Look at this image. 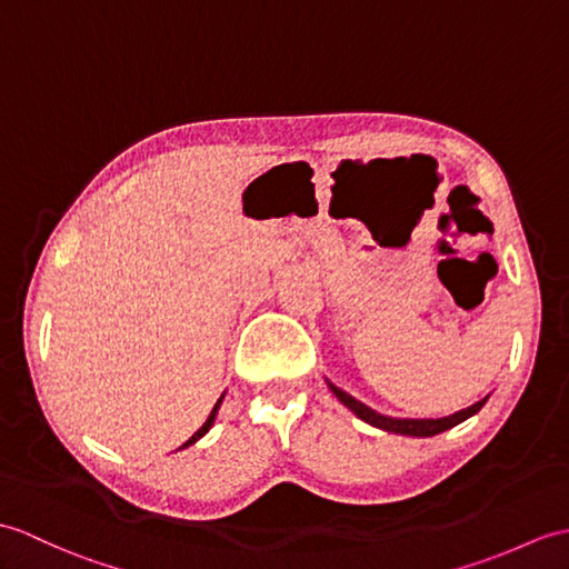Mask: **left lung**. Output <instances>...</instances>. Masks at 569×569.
<instances>
[{"mask_svg":"<svg viewBox=\"0 0 569 569\" xmlns=\"http://www.w3.org/2000/svg\"><path fill=\"white\" fill-rule=\"evenodd\" d=\"M327 386H329V390H332V392L337 395V400H339L341 405H345V407H349L356 417L363 419L366 425H371V427L382 429V431H390V433H400V436H417V439H427V436H436V433H441V431H448V429L458 427L460 421H466V419H470L472 415H478L480 409L485 407L487 398H490V395H487V398H482L480 402L470 405L468 409H460V412L441 417V419H400V417H388V415L376 412V409H371L368 405H363V402H359L356 398H351L349 392L337 388L335 382L327 380Z\"/></svg>","mask_w":569,"mask_h":569,"instance_id":"obj_1","label":"left lung"}]
</instances>
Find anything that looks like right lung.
I'll use <instances>...</instances> for the list:
<instances>
[{"instance_id":"1","label":"right lung","mask_w":569,"mask_h":569,"mask_svg":"<svg viewBox=\"0 0 569 569\" xmlns=\"http://www.w3.org/2000/svg\"><path fill=\"white\" fill-rule=\"evenodd\" d=\"M222 400H224V392L220 395V398H218V402H216V407L213 409H210V415H208V419L203 421V427L201 429H198L193 436H191V439L187 441V443H183L181 448H187V446H193L198 439H203V436L210 431V427H213L216 425V417H218V409H220V405H222Z\"/></svg>"}]
</instances>
